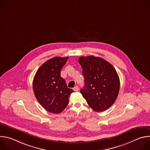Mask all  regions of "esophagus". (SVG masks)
Masks as SVG:
<instances>
[{
  "label": "esophagus",
  "mask_w": 150,
  "mask_h": 150,
  "mask_svg": "<svg viewBox=\"0 0 150 150\" xmlns=\"http://www.w3.org/2000/svg\"><path fill=\"white\" fill-rule=\"evenodd\" d=\"M78 90H79V88H78V86H75V87L74 88V90L75 91H78Z\"/></svg>",
  "instance_id": "obj_1"
}]
</instances>
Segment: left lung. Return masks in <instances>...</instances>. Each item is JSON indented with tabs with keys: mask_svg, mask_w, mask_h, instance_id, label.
<instances>
[{
	"mask_svg": "<svg viewBox=\"0 0 150 150\" xmlns=\"http://www.w3.org/2000/svg\"><path fill=\"white\" fill-rule=\"evenodd\" d=\"M85 86L80 90L90 108L96 112L108 109L116 101L120 81L115 68L108 61L93 56L80 57Z\"/></svg>",
	"mask_w": 150,
	"mask_h": 150,
	"instance_id": "8db88e82",
	"label": "left lung"
}]
</instances>
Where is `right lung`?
<instances>
[{"mask_svg": "<svg viewBox=\"0 0 150 150\" xmlns=\"http://www.w3.org/2000/svg\"><path fill=\"white\" fill-rule=\"evenodd\" d=\"M68 58L54 57L47 60L38 68L33 79L37 100L42 108L52 113H59L65 109L74 92L60 76L61 69Z\"/></svg>", "mask_w": 150, "mask_h": 150, "instance_id": "right-lung-1", "label": "right lung"}]
</instances>
